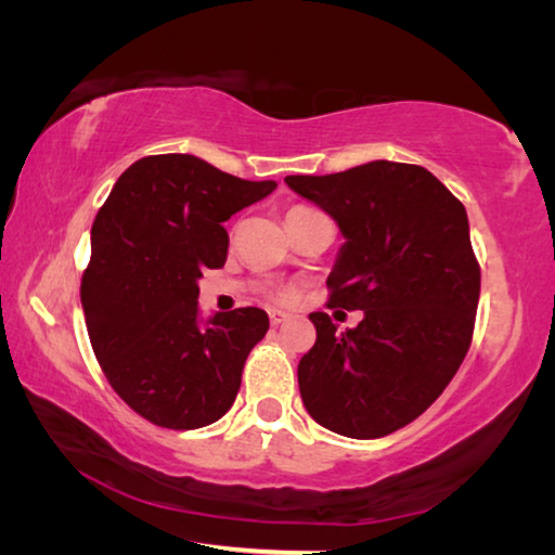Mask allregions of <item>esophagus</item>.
<instances>
[{
  "label": "esophagus",
  "instance_id": "esophagus-1",
  "mask_svg": "<svg viewBox=\"0 0 555 555\" xmlns=\"http://www.w3.org/2000/svg\"><path fill=\"white\" fill-rule=\"evenodd\" d=\"M269 321H271V325H281L286 321V313L284 311H269Z\"/></svg>",
  "mask_w": 555,
  "mask_h": 555
}]
</instances>
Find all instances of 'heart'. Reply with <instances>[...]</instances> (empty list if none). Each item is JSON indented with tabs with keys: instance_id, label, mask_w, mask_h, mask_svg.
I'll return each instance as SVG.
<instances>
[{
	"instance_id": "heart-1",
	"label": "heart",
	"mask_w": 555,
	"mask_h": 555,
	"mask_svg": "<svg viewBox=\"0 0 555 555\" xmlns=\"http://www.w3.org/2000/svg\"><path fill=\"white\" fill-rule=\"evenodd\" d=\"M294 210H300V208H294ZM288 212H291V210H288Z\"/></svg>"
}]
</instances>
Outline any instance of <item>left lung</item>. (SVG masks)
<instances>
[{"instance_id": "8db88e82", "label": "left lung", "mask_w": 555, "mask_h": 555, "mask_svg": "<svg viewBox=\"0 0 555 555\" xmlns=\"http://www.w3.org/2000/svg\"><path fill=\"white\" fill-rule=\"evenodd\" d=\"M286 183L345 237L327 306L364 311L345 333L327 313L308 315L315 345L298 362L300 399L333 434L389 436L443 393L473 343L480 264L465 205L413 164L370 162Z\"/></svg>"}]
</instances>
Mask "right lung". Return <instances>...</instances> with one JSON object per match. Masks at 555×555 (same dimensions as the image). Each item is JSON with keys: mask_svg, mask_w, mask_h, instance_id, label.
<instances>
[{"mask_svg": "<svg viewBox=\"0 0 555 555\" xmlns=\"http://www.w3.org/2000/svg\"><path fill=\"white\" fill-rule=\"evenodd\" d=\"M274 188L191 154L144 156L92 222L80 284L92 350L112 389L154 426L203 428L234 403L269 315L234 308L201 325L198 279L228 259L222 222Z\"/></svg>", "mask_w": 555, "mask_h": 555, "instance_id": "add662e5", "label": "right lung"}]
</instances>
